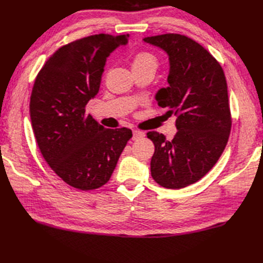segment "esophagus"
<instances>
[{
	"instance_id": "1",
	"label": "esophagus",
	"mask_w": 263,
	"mask_h": 263,
	"mask_svg": "<svg viewBox=\"0 0 263 263\" xmlns=\"http://www.w3.org/2000/svg\"><path fill=\"white\" fill-rule=\"evenodd\" d=\"M145 136V134L141 130H133V137L132 139L133 141H137L139 138H143Z\"/></svg>"
}]
</instances>
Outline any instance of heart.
<instances>
[{
    "label": "heart",
    "mask_w": 263,
    "mask_h": 263,
    "mask_svg": "<svg viewBox=\"0 0 263 263\" xmlns=\"http://www.w3.org/2000/svg\"><path fill=\"white\" fill-rule=\"evenodd\" d=\"M157 65L156 57L149 51L142 50L138 51L137 54L134 56L133 60V67H139V66H154Z\"/></svg>",
    "instance_id": "heart-1"
}]
</instances>
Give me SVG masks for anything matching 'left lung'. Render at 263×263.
Returning a JSON list of instances; mask_svg holds the SVG:
<instances>
[{"label": "left lung", "mask_w": 263, "mask_h": 263, "mask_svg": "<svg viewBox=\"0 0 263 263\" xmlns=\"http://www.w3.org/2000/svg\"><path fill=\"white\" fill-rule=\"evenodd\" d=\"M144 42L168 55V86L155 99L178 117L173 139L147 133L155 146L151 174L164 188L181 189L206 176L226 147L232 127L226 78L211 52L183 34H159Z\"/></svg>", "instance_id": "1"}]
</instances>
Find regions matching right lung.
Listing matches in <instances>:
<instances>
[{"mask_svg": "<svg viewBox=\"0 0 263 263\" xmlns=\"http://www.w3.org/2000/svg\"><path fill=\"white\" fill-rule=\"evenodd\" d=\"M129 34H93L57 49L40 69L30 97L34 137L45 161L73 188L106 184L132 138L126 127L104 128L85 114L100 89L107 57Z\"/></svg>", "mask_w": 263, "mask_h": 263, "instance_id": "add662e5", "label": "right lung"}]
</instances>
